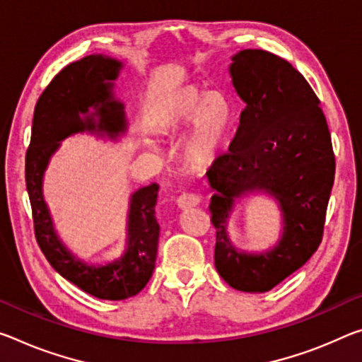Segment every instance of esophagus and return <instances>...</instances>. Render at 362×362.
Returning <instances> with one entry per match:
<instances>
[{
  "label": "esophagus",
  "mask_w": 362,
  "mask_h": 362,
  "mask_svg": "<svg viewBox=\"0 0 362 362\" xmlns=\"http://www.w3.org/2000/svg\"><path fill=\"white\" fill-rule=\"evenodd\" d=\"M199 198L198 194H192V193H183L182 197H179L177 198V206H179V208L182 209V211H187V209H190V208H193V206H197L198 203H199Z\"/></svg>",
  "instance_id": "1"
}]
</instances>
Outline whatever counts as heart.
I'll list each match as a JSON object with an SVG mask.
<instances>
[{
    "label": "heart",
    "mask_w": 362,
    "mask_h": 362,
    "mask_svg": "<svg viewBox=\"0 0 362 362\" xmlns=\"http://www.w3.org/2000/svg\"><path fill=\"white\" fill-rule=\"evenodd\" d=\"M230 122L232 106L227 96L194 85L169 91L156 114V130L160 135L180 134L188 127L182 158L193 170L209 169L219 159ZM148 146L154 148V143L150 141Z\"/></svg>",
    "instance_id": "obj_1"
}]
</instances>
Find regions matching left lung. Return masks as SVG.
<instances>
[{
  "mask_svg": "<svg viewBox=\"0 0 362 362\" xmlns=\"http://www.w3.org/2000/svg\"><path fill=\"white\" fill-rule=\"evenodd\" d=\"M228 74L245 109L228 151L206 172L214 190V264L235 290L264 293L305 266L322 240L335 156L320 101L288 61L262 49L233 54ZM266 194L281 212L279 240L246 252L228 233L243 199Z\"/></svg>",
  "mask_w": 362,
  "mask_h": 362,
  "instance_id": "8db88e82",
  "label": "left lung"
}]
</instances>
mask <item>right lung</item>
Returning <instances> with one entry per match:
<instances>
[{
  "mask_svg": "<svg viewBox=\"0 0 362 362\" xmlns=\"http://www.w3.org/2000/svg\"><path fill=\"white\" fill-rule=\"evenodd\" d=\"M124 64L116 57L91 54L66 66L40 96L33 112L32 139L25 156V182L35 237L54 271L100 300H125L145 288L158 255L159 223L156 182L130 194L124 250L105 262L82 259L62 242L43 197V180L61 141L77 134L117 136L127 130L124 103L114 82Z\"/></svg>",
  "mask_w": 362,
  "mask_h": 362,
  "instance_id": "right-lung-1",
  "label": "right lung"
}]
</instances>
